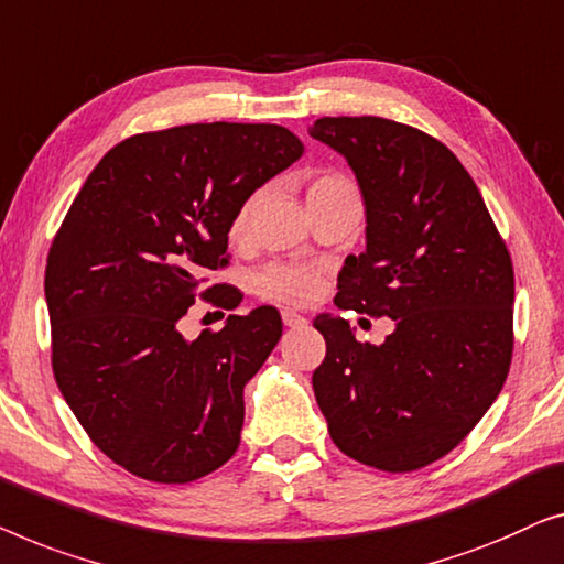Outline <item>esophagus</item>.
<instances>
[{"instance_id": "1", "label": "esophagus", "mask_w": 564, "mask_h": 564, "mask_svg": "<svg viewBox=\"0 0 564 564\" xmlns=\"http://www.w3.org/2000/svg\"><path fill=\"white\" fill-rule=\"evenodd\" d=\"M281 316H283V324H285V327H291V329H296V327H306V316H301V314H296V312H291V308H283Z\"/></svg>"}]
</instances>
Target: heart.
<instances>
[{
    "label": "heart",
    "mask_w": 564,
    "mask_h": 564,
    "mask_svg": "<svg viewBox=\"0 0 564 564\" xmlns=\"http://www.w3.org/2000/svg\"><path fill=\"white\" fill-rule=\"evenodd\" d=\"M339 194H358V192H355L352 181L337 171L314 173L306 184V204L329 199V196H339ZM252 204H256V199H245L240 206H237V212L232 214V221H229V237H232L235 242L242 240V237L248 235ZM252 285H256L258 296H263L268 301L304 306V304H312V301L319 296L322 273L314 271V268H306V265L271 263V265H265L260 273H256Z\"/></svg>",
    "instance_id": "b5f03b06"
}]
</instances>
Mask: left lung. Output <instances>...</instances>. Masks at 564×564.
<instances>
[{
	"instance_id": "8db88e82",
	"label": "left lung",
	"mask_w": 564,
	"mask_h": 564,
	"mask_svg": "<svg viewBox=\"0 0 564 564\" xmlns=\"http://www.w3.org/2000/svg\"><path fill=\"white\" fill-rule=\"evenodd\" d=\"M312 138L347 158L365 202V252L339 271V308L391 316L383 345L322 314L312 383L347 457L411 473L457 447L498 399L513 352V265L455 153L383 117H322Z\"/></svg>"
}]
</instances>
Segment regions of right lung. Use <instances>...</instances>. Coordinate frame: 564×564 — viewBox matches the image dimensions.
I'll use <instances>...</instances> for the list:
<instances>
[{
    "label": "right lung",
    "mask_w": 564,
    "mask_h": 564,
    "mask_svg": "<svg viewBox=\"0 0 564 564\" xmlns=\"http://www.w3.org/2000/svg\"><path fill=\"white\" fill-rule=\"evenodd\" d=\"M281 124L212 122L142 132L101 158L47 252L53 376L91 442L153 482H192L235 455L245 383L279 345L273 306L227 316L194 343L178 319L196 296L232 308L229 221L299 161Z\"/></svg>",
    "instance_id": "right-lung-1"
}]
</instances>
